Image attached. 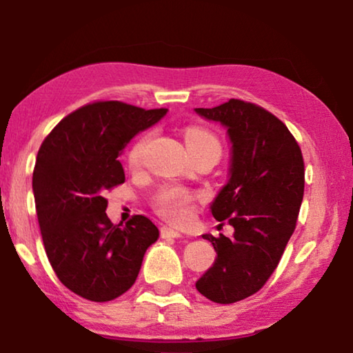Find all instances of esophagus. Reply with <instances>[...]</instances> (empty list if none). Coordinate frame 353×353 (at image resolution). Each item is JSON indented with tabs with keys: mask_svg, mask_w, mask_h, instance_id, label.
Wrapping results in <instances>:
<instances>
[{
	"mask_svg": "<svg viewBox=\"0 0 353 353\" xmlns=\"http://www.w3.org/2000/svg\"><path fill=\"white\" fill-rule=\"evenodd\" d=\"M161 236H162V239H180L181 234L175 231V229L164 226V228H161Z\"/></svg>",
	"mask_w": 353,
	"mask_h": 353,
	"instance_id": "34e87169",
	"label": "esophagus"
}]
</instances>
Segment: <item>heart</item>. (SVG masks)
<instances>
[{
	"label": "heart",
	"mask_w": 353,
	"mask_h": 353,
	"mask_svg": "<svg viewBox=\"0 0 353 353\" xmlns=\"http://www.w3.org/2000/svg\"><path fill=\"white\" fill-rule=\"evenodd\" d=\"M186 145L189 146H199V145H207V143H212V145H218V141L210 132L199 129V127H189L185 134ZM148 143V137H143L134 145L130 150L129 154V162L132 165H139L141 161L143 152H145ZM191 201L189 194L181 191V189H167L157 199V208L162 216H165L172 221H185L188 216V203Z\"/></svg>",
	"instance_id": "1"
}]
</instances>
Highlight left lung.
<instances>
[{
  "mask_svg": "<svg viewBox=\"0 0 353 353\" xmlns=\"http://www.w3.org/2000/svg\"><path fill=\"white\" fill-rule=\"evenodd\" d=\"M194 111L226 129L228 183L210 210L234 228L232 239L202 236L216 258L196 288L213 303L231 304L261 290L277 268L303 202L304 161L287 125L256 105L232 99Z\"/></svg>",
  "mask_w": 353,
  "mask_h": 353,
  "instance_id": "8db88e82",
  "label": "left lung"
}]
</instances>
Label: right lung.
Instances as JSON below:
<instances>
[{"mask_svg":"<svg viewBox=\"0 0 353 353\" xmlns=\"http://www.w3.org/2000/svg\"><path fill=\"white\" fill-rule=\"evenodd\" d=\"M167 111L97 101L63 117L39 148L33 194L46 254L60 282L85 299L105 303L125 293L159 239L143 214L125 226L111 223L103 194L125 181L117 159L127 143Z\"/></svg>","mask_w":353,"mask_h":353,"instance_id":"1","label":"right lung"}]
</instances>
